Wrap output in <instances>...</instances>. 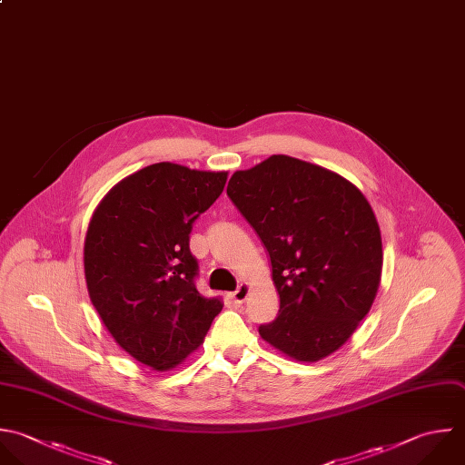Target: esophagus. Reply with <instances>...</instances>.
<instances>
[{
  "instance_id": "esophagus-1",
  "label": "esophagus",
  "mask_w": 465,
  "mask_h": 465,
  "mask_svg": "<svg viewBox=\"0 0 465 465\" xmlns=\"http://www.w3.org/2000/svg\"><path fill=\"white\" fill-rule=\"evenodd\" d=\"M247 294H249V285L247 283H240L238 289L231 294V298H232L234 303H243L247 300Z\"/></svg>"
}]
</instances>
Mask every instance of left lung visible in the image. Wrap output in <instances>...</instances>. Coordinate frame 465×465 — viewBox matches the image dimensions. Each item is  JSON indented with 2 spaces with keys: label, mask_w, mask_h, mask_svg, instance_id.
<instances>
[{
  "label": "left lung",
  "mask_w": 465,
  "mask_h": 465,
  "mask_svg": "<svg viewBox=\"0 0 465 465\" xmlns=\"http://www.w3.org/2000/svg\"><path fill=\"white\" fill-rule=\"evenodd\" d=\"M227 196L265 245L280 309L260 336L316 361L356 331L381 276V236L365 196L323 167L274 154L236 171Z\"/></svg>",
  "instance_id": "obj_1"
}]
</instances>
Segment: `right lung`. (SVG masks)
I'll use <instances>...</instances> for the list:
<instances>
[{
  "instance_id": "obj_1",
  "label": "right lung",
  "mask_w": 465,
  "mask_h": 465,
  "mask_svg": "<svg viewBox=\"0 0 465 465\" xmlns=\"http://www.w3.org/2000/svg\"><path fill=\"white\" fill-rule=\"evenodd\" d=\"M225 182L227 173L154 163L122 180L89 223L91 302L118 345L156 371L191 354L223 307L196 289L189 234Z\"/></svg>"
}]
</instances>
